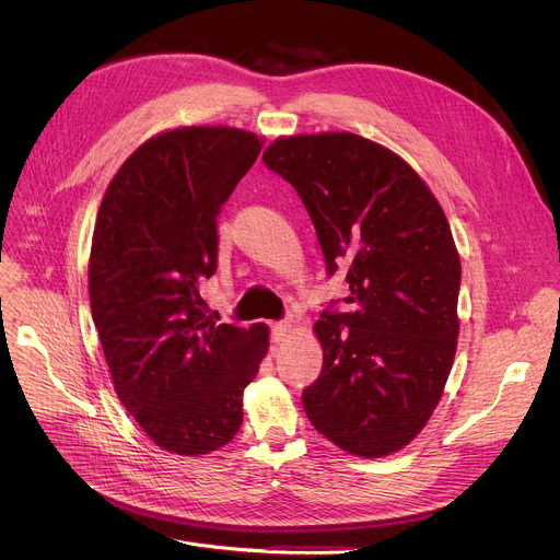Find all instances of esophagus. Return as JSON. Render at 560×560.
I'll return each instance as SVG.
<instances>
[{"label": "esophagus", "mask_w": 560, "mask_h": 560, "mask_svg": "<svg viewBox=\"0 0 560 560\" xmlns=\"http://www.w3.org/2000/svg\"><path fill=\"white\" fill-rule=\"evenodd\" d=\"M290 325L288 322H275L272 325V342H285V338L290 336Z\"/></svg>", "instance_id": "1"}]
</instances>
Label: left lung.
Listing matches in <instances>:
<instances>
[{"label":"left lung","mask_w":560,"mask_h":560,"mask_svg":"<svg viewBox=\"0 0 560 560\" xmlns=\"http://www.w3.org/2000/svg\"><path fill=\"white\" fill-rule=\"evenodd\" d=\"M298 190L327 272L347 270L349 313L325 311V365L302 393L311 424L340 450L381 458L429 422L456 354L460 258L422 176L349 131L277 138L262 152Z\"/></svg>","instance_id":"obj_1"}]
</instances>
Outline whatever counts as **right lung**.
Wrapping results in <instances>:
<instances>
[{"instance_id": "right-lung-1", "label": "right lung", "mask_w": 560, "mask_h": 560, "mask_svg": "<svg viewBox=\"0 0 560 560\" xmlns=\"http://www.w3.org/2000/svg\"><path fill=\"white\" fill-rule=\"evenodd\" d=\"M235 127H179L144 140L110 179L93 231L88 292L113 386L159 447L211 454L243 424V393L270 329L215 325L218 215L260 154Z\"/></svg>"}]
</instances>
